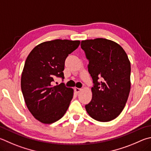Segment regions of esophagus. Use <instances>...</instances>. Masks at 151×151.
Here are the masks:
<instances>
[{
	"label": "esophagus",
	"instance_id": "obj_1",
	"mask_svg": "<svg viewBox=\"0 0 151 151\" xmlns=\"http://www.w3.org/2000/svg\"><path fill=\"white\" fill-rule=\"evenodd\" d=\"M75 90L76 93H79L82 90V88H78L76 87V88H75Z\"/></svg>",
	"mask_w": 151,
	"mask_h": 151
}]
</instances>
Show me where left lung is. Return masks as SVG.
Here are the masks:
<instances>
[{
  "label": "left lung",
  "instance_id": "8db88e82",
  "mask_svg": "<svg viewBox=\"0 0 151 151\" xmlns=\"http://www.w3.org/2000/svg\"><path fill=\"white\" fill-rule=\"evenodd\" d=\"M81 48L88 59V69L94 85L92 98L85 106L98 122L111 121L122 113L131 89V63L124 49L114 41L83 40Z\"/></svg>",
  "mask_w": 151,
  "mask_h": 151
}]
</instances>
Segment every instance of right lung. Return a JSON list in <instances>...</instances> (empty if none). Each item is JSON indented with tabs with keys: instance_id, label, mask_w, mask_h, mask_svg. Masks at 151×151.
<instances>
[{
	"instance_id": "add662e5",
	"label": "right lung",
	"mask_w": 151,
	"mask_h": 151,
	"mask_svg": "<svg viewBox=\"0 0 151 151\" xmlns=\"http://www.w3.org/2000/svg\"><path fill=\"white\" fill-rule=\"evenodd\" d=\"M79 40H55L43 42L27 57L21 76V89L30 113L45 124L58 121L66 113L74 90L63 83L53 86L56 77L64 78L65 61L80 45Z\"/></svg>"
}]
</instances>
